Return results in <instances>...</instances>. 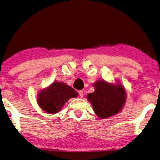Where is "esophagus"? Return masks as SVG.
Listing matches in <instances>:
<instances>
[{"instance_id": "34e87169", "label": "esophagus", "mask_w": 160, "mask_h": 160, "mask_svg": "<svg viewBox=\"0 0 160 160\" xmlns=\"http://www.w3.org/2000/svg\"><path fill=\"white\" fill-rule=\"evenodd\" d=\"M79 95H80V97H83V95H84L83 91H79Z\"/></svg>"}]
</instances>
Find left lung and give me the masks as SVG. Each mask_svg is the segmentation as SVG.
I'll return each mask as SVG.
<instances>
[{
    "label": "left lung",
    "mask_w": 160,
    "mask_h": 160,
    "mask_svg": "<svg viewBox=\"0 0 160 160\" xmlns=\"http://www.w3.org/2000/svg\"><path fill=\"white\" fill-rule=\"evenodd\" d=\"M94 92L88 93L87 99L93 106L95 113L100 118H106L118 113L126 102L127 93L118 82L110 83L98 80L93 85Z\"/></svg>",
    "instance_id": "8db88e82"
}]
</instances>
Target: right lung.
Segmentation results:
<instances>
[{"label": "right lung", "instance_id": "right-lung-1", "mask_svg": "<svg viewBox=\"0 0 160 160\" xmlns=\"http://www.w3.org/2000/svg\"><path fill=\"white\" fill-rule=\"evenodd\" d=\"M78 96V93L71 86L55 81L38 93L37 102L44 111L55 114L60 111L68 100Z\"/></svg>", "mask_w": 160, "mask_h": 160}]
</instances>
